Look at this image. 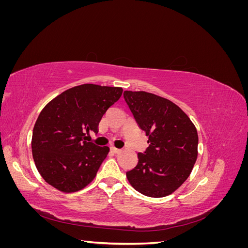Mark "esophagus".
Instances as JSON below:
<instances>
[{
	"instance_id": "34e87169",
	"label": "esophagus",
	"mask_w": 248,
	"mask_h": 248,
	"mask_svg": "<svg viewBox=\"0 0 248 248\" xmlns=\"http://www.w3.org/2000/svg\"><path fill=\"white\" fill-rule=\"evenodd\" d=\"M110 151H111L112 153L118 154V153L121 152V150H120V149H117V148H115V147H110Z\"/></svg>"
}]
</instances>
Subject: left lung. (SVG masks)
I'll use <instances>...</instances> for the list:
<instances>
[{
  "label": "left lung",
  "instance_id": "1",
  "mask_svg": "<svg viewBox=\"0 0 248 248\" xmlns=\"http://www.w3.org/2000/svg\"><path fill=\"white\" fill-rule=\"evenodd\" d=\"M124 99L149 147L126 177L134 189L151 198L174 192L189 177L198 158L196 126L174 102L144 91H125Z\"/></svg>",
  "mask_w": 248,
  "mask_h": 248
}]
</instances>
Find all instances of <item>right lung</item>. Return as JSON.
Wrapping results in <instances>:
<instances>
[{
	"instance_id": "1",
	"label": "right lung",
	"mask_w": 248,
	"mask_h": 248,
	"mask_svg": "<svg viewBox=\"0 0 248 248\" xmlns=\"http://www.w3.org/2000/svg\"><path fill=\"white\" fill-rule=\"evenodd\" d=\"M123 92L119 87L85 84L66 90L41 110L33 129L35 166L49 185L76 192L91 183L109 148L86 140L98 132L107 110Z\"/></svg>"
}]
</instances>
